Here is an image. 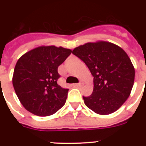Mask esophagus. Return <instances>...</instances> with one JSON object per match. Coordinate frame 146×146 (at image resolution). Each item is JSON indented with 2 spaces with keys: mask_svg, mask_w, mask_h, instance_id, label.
<instances>
[{
  "mask_svg": "<svg viewBox=\"0 0 146 146\" xmlns=\"http://www.w3.org/2000/svg\"><path fill=\"white\" fill-rule=\"evenodd\" d=\"M82 85V83L81 82H79V83H76V84H73V86L74 87H80Z\"/></svg>",
  "mask_w": 146,
  "mask_h": 146,
  "instance_id": "1",
  "label": "esophagus"
}]
</instances>
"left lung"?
Segmentation results:
<instances>
[{"label":"left lung","mask_w":146,"mask_h":146,"mask_svg":"<svg viewBox=\"0 0 146 146\" xmlns=\"http://www.w3.org/2000/svg\"><path fill=\"white\" fill-rule=\"evenodd\" d=\"M72 53L86 64L94 77L92 95L82 96L85 105L102 115L117 111L129 97L134 82V67L127 54L104 41L80 45Z\"/></svg>","instance_id":"obj_1"}]
</instances>
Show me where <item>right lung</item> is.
Returning a JSON list of instances; mask_svg holds the SVG:
<instances>
[{"label": "right lung", "mask_w": 146, "mask_h": 146, "mask_svg": "<svg viewBox=\"0 0 146 146\" xmlns=\"http://www.w3.org/2000/svg\"><path fill=\"white\" fill-rule=\"evenodd\" d=\"M69 48L42 46L25 53L14 69L13 85L23 107L37 116L54 114L66 103L68 89L57 83L58 67L71 54Z\"/></svg>", "instance_id": "right-lung-1"}]
</instances>
